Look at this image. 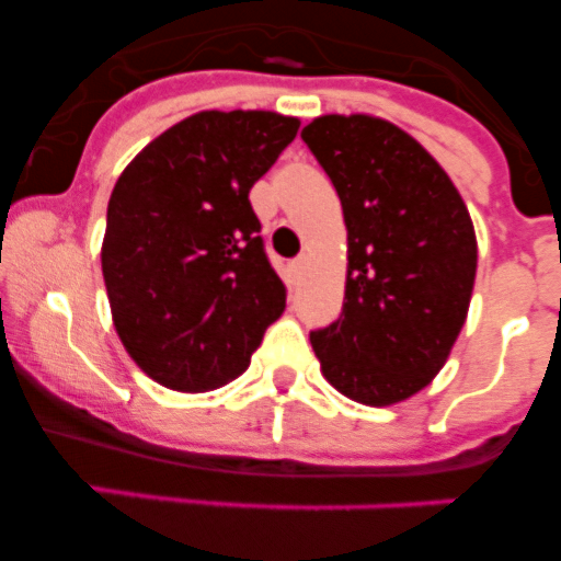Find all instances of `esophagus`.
I'll use <instances>...</instances> for the list:
<instances>
[{
  "label": "esophagus",
  "mask_w": 561,
  "mask_h": 561,
  "mask_svg": "<svg viewBox=\"0 0 561 561\" xmlns=\"http://www.w3.org/2000/svg\"><path fill=\"white\" fill-rule=\"evenodd\" d=\"M304 270H306V255L295 257V261H291V264H289V277H291V280H297V277L304 275Z\"/></svg>",
  "instance_id": "34e87169"
}]
</instances>
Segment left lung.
I'll list each match as a JSON object with an SVG mask.
<instances>
[{"label": "left lung", "mask_w": 561, "mask_h": 561, "mask_svg": "<svg viewBox=\"0 0 561 561\" xmlns=\"http://www.w3.org/2000/svg\"><path fill=\"white\" fill-rule=\"evenodd\" d=\"M304 142L334 182L348 227L342 314L311 331L325 379L388 408L435 379L472 300L478 241L447 171L399 126L325 114Z\"/></svg>", "instance_id": "obj_1"}]
</instances>
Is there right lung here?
<instances>
[{
  "mask_svg": "<svg viewBox=\"0 0 561 561\" xmlns=\"http://www.w3.org/2000/svg\"><path fill=\"white\" fill-rule=\"evenodd\" d=\"M277 112H199L148 142L121 173L101 264L117 336L151 379L216 390L250 365L286 309L255 185L295 140Z\"/></svg>",
  "mask_w": 561,
  "mask_h": 561,
  "instance_id": "obj_1",
  "label": "right lung"
}]
</instances>
